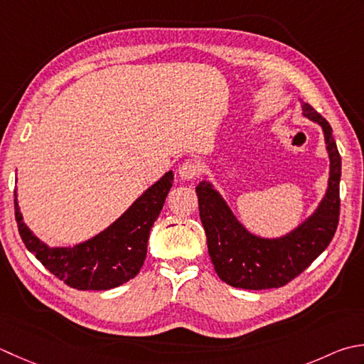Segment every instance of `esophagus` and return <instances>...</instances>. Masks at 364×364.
<instances>
[{"label": "esophagus", "instance_id": "1", "mask_svg": "<svg viewBox=\"0 0 364 364\" xmlns=\"http://www.w3.org/2000/svg\"><path fill=\"white\" fill-rule=\"evenodd\" d=\"M198 172H200V167H198V164L196 161H186L181 164L180 168H178V176L184 181H191L198 175Z\"/></svg>", "mask_w": 364, "mask_h": 364}]
</instances>
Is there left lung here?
<instances>
[{"label": "left lung", "mask_w": 364, "mask_h": 364, "mask_svg": "<svg viewBox=\"0 0 364 364\" xmlns=\"http://www.w3.org/2000/svg\"><path fill=\"white\" fill-rule=\"evenodd\" d=\"M300 104L303 117L322 127L330 178L317 208L295 229L281 237H260L240 223L215 184L203 180L196 188L211 262L220 279L232 287L263 290L286 286L325 251L336 232L341 156L328 121L303 99Z\"/></svg>", "instance_id": "8db88e82"}]
</instances>
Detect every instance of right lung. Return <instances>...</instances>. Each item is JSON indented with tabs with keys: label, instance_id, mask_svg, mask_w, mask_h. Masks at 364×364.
<instances>
[{
	"label": "right lung",
	"instance_id": "obj_1",
	"mask_svg": "<svg viewBox=\"0 0 364 364\" xmlns=\"http://www.w3.org/2000/svg\"><path fill=\"white\" fill-rule=\"evenodd\" d=\"M173 183V172L161 176L123 215L95 237L74 246H50L39 240L21 216L14 192L16 219L26 249L50 273L77 290H109L137 276L146 257L149 230Z\"/></svg>",
	"mask_w": 364,
	"mask_h": 364
}]
</instances>
